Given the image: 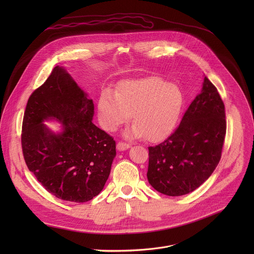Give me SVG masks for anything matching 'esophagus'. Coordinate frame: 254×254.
Masks as SVG:
<instances>
[{
    "mask_svg": "<svg viewBox=\"0 0 254 254\" xmlns=\"http://www.w3.org/2000/svg\"><path fill=\"white\" fill-rule=\"evenodd\" d=\"M130 146L128 143H126V142H123V141H120V142H118V144H117V149L119 150V151H126V150H127L128 148H129Z\"/></svg>",
    "mask_w": 254,
    "mask_h": 254,
    "instance_id": "1",
    "label": "esophagus"
}]
</instances>
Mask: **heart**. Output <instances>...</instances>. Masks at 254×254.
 I'll return each instance as SVG.
<instances>
[{
	"mask_svg": "<svg viewBox=\"0 0 254 254\" xmlns=\"http://www.w3.org/2000/svg\"><path fill=\"white\" fill-rule=\"evenodd\" d=\"M184 104V94L176 84L157 77L125 81L117 93L105 90L98 100V119L107 131H116L130 116L134 125L125 135L146 136L156 141L175 127Z\"/></svg>",
	"mask_w": 254,
	"mask_h": 254,
	"instance_id": "obj_1",
	"label": "heart"
}]
</instances>
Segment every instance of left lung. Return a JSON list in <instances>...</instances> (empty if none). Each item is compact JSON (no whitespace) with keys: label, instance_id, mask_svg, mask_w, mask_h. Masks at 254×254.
Wrapping results in <instances>:
<instances>
[{"label":"left lung","instance_id":"left-lung-1","mask_svg":"<svg viewBox=\"0 0 254 254\" xmlns=\"http://www.w3.org/2000/svg\"><path fill=\"white\" fill-rule=\"evenodd\" d=\"M226 133L224 103L205 76L180 126L163 142L149 148L147 177L151 186L168 196L199 188L218 165Z\"/></svg>","mask_w":254,"mask_h":254}]
</instances>
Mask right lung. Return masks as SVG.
Masks as SVG:
<instances>
[{
  "instance_id": "obj_1",
  "label": "right lung",
  "mask_w": 254,
  "mask_h": 254,
  "mask_svg": "<svg viewBox=\"0 0 254 254\" xmlns=\"http://www.w3.org/2000/svg\"><path fill=\"white\" fill-rule=\"evenodd\" d=\"M94 104L62 66L27 102L22 127L25 162L55 197L83 203L97 196L110 176L116 141L93 123ZM61 125L55 133L44 123Z\"/></svg>"
}]
</instances>
